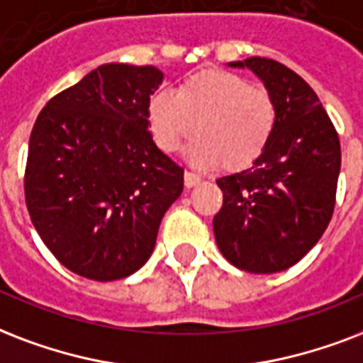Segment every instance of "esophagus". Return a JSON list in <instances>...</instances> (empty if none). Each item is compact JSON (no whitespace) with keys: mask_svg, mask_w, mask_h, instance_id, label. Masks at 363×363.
<instances>
[{"mask_svg":"<svg viewBox=\"0 0 363 363\" xmlns=\"http://www.w3.org/2000/svg\"><path fill=\"white\" fill-rule=\"evenodd\" d=\"M184 179H185V185H187V187H193V185H196L199 182H201V176L195 172H191V170H185Z\"/></svg>","mask_w":363,"mask_h":363,"instance_id":"34e87169","label":"esophagus"}]
</instances>
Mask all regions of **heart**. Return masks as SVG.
<instances>
[{
	"label": "heart",
	"instance_id": "obj_1",
	"mask_svg": "<svg viewBox=\"0 0 363 363\" xmlns=\"http://www.w3.org/2000/svg\"><path fill=\"white\" fill-rule=\"evenodd\" d=\"M278 121L274 98L263 86L225 69H202L161 91L150 102V125L159 150L174 153L187 142L191 161L201 167L242 170L269 147Z\"/></svg>",
	"mask_w": 363,
	"mask_h": 363
}]
</instances>
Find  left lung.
<instances>
[{"label": "left lung", "mask_w": 363, "mask_h": 363, "mask_svg": "<svg viewBox=\"0 0 363 363\" xmlns=\"http://www.w3.org/2000/svg\"><path fill=\"white\" fill-rule=\"evenodd\" d=\"M250 67L271 92L278 121L269 147L242 172L218 179L223 206L213 235L225 259L254 274L280 272L308 254L330 223L341 170V143L316 92L272 58Z\"/></svg>", "instance_id": "obj_1"}]
</instances>
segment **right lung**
I'll return each instance as SVG.
<instances>
[{"mask_svg": "<svg viewBox=\"0 0 363 363\" xmlns=\"http://www.w3.org/2000/svg\"><path fill=\"white\" fill-rule=\"evenodd\" d=\"M153 66L104 64L47 102L30 134L24 195L33 227L62 265L111 282L150 259L184 168L150 132Z\"/></svg>", "mask_w": 363, "mask_h": 363, "instance_id": "obj_1", "label": "right lung"}]
</instances>
